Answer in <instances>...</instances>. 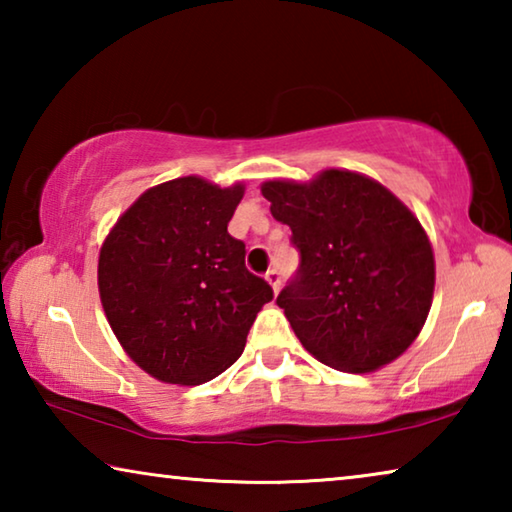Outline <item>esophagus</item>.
I'll return each instance as SVG.
<instances>
[{
    "instance_id": "esophagus-1",
    "label": "esophagus",
    "mask_w": 512,
    "mask_h": 512,
    "mask_svg": "<svg viewBox=\"0 0 512 512\" xmlns=\"http://www.w3.org/2000/svg\"><path fill=\"white\" fill-rule=\"evenodd\" d=\"M266 280H268V284H271V287H273V291H275V293L280 291V284H282V273L277 271V268H268V271H266Z\"/></svg>"
}]
</instances>
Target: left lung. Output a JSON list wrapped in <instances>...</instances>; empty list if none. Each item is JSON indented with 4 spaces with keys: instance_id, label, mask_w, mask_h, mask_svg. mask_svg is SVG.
<instances>
[{
    "instance_id": "1",
    "label": "left lung",
    "mask_w": 512,
    "mask_h": 512,
    "mask_svg": "<svg viewBox=\"0 0 512 512\" xmlns=\"http://www.w3.org/2000/svg\"><path fill=\"white\" fill-rule=\"evenodd\" d=\"M262 194L300 255L277 296L300 343L345 372L400 357L427 320L436 277L409 207L375 180L339 169L309 185L271 180Z\"/></svg>"
}]
</instances>
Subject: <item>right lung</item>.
<instances>
[{
  "label": "right lung",
  "instance_id": "obj_1",
  "mask_svg": "<svg viewBox=\"0 0 512 512\" xmlns=\"http://www.w3.org/2000/svg\"><path fill=\"white\" fill-rule=\"evenodd\" d=\"M241 196V185L171 180L137 198L103 241V311L155 379L196 386L221 375L273 300L271 284L246 268V244L228 232Z\"/></svg>",
  "mask_w": 512,
  "mask_h": 512
}]
</instances>
